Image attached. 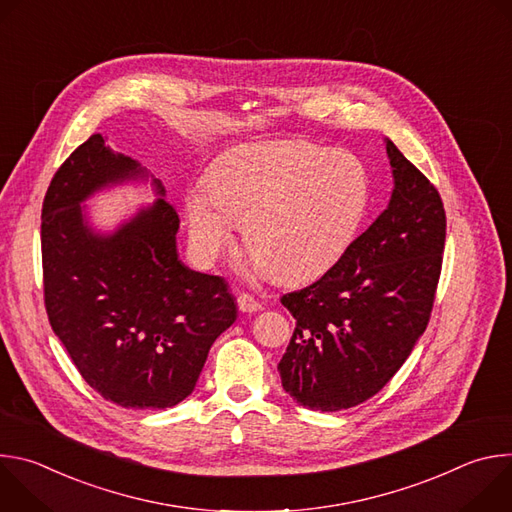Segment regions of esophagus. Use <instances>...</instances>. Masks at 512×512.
<instances>
[{
  "label": "esophagus",
  "instance_id": "1",
  "mask_svg": "<svg viewBox=\"0 0 512 512\" xmlns=\"http://www.w3.org/2000/svg\"><path fill=\"white\" fill-rule=\"evenodd\" d=\"M237 304H239V310H241V312H247V314H253V312L263 310V306H261L251 294H239Z\"/></svg>",
  "mask_w": 512,
  "mask_h": 512
}]
</instances>
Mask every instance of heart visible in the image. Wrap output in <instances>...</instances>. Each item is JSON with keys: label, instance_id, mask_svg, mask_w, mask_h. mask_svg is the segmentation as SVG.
I'll list each match as a JSON object with an SVG mask.
<instances>
[{"label": "heart", "instance_id": "b5f03b06", "mask_svg": "<svg viewBox=\"0 0 512 512\" xmlns=\"http://www.w3.org/2000/svg\"><path fill=\"white\" fill-rule=\"evenodd\" d=\"M367 204L369 176L356 156L302 139L245 143L188 194L190 247L210 263L243 223L245 247L263 269L279 281H304L342 257Z\"/></svg>", "mask_w": 512, "mask_h": 512}]
</instances>
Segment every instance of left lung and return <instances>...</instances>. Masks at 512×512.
Instances as JSON below:
<instances>
[{
  "mask_svg": "<svg viewBox=\"0 0 512 512\" xmlns=\"http://www.w3.org/2000/svg\"><path fill=\"white\" fill-rule=\"evenodd\" d=\"M389 206L312 285L281 304L296 318L277 371L289 397L340 411L377 395L425 332L446 243L435 186L385 139Z\"/></svg>",
  "mask_w": 512,
  "mask_h": 512,
  "instance_id": "8db88e82",
  "label": "left lung"
}]
</instances>
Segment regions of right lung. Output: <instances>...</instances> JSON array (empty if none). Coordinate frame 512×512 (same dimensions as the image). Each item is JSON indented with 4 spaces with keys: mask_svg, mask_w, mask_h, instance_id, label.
I'll list each match as a JSON object with an SVG mask.
<instances>
[{
    "mask_svg": "<svg viewBox=\"0 0 512 512\" xmlns=\"http://www.w3.org/2000/svg\"><path fill=\"white\" fill-rule=\"evenodd\" d=\"M145 178L101 133L66 158L42 204L44 304L54 334L103 399L166 409L194 391L212 342L237 320V304L223 277L178 259L180 218L164 198L109 235L89 227L81 202ZM154 188L164 196L160 180Z\"/></svg>",
    "mask_w": 512,
    "mask_h": 512,
    "instance_id": "add662e5",
    "label": "right lung"
}]
</instances>
